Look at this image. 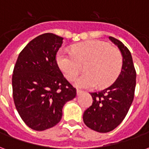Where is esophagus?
Masks as SVG:
<instances>
[{"label":"esophagus","instance_id":"1","mask_svg":"<svg viewBox=\"0 0 149 149\" xmlns=\"http://www.w3.org/2000/svg\"><path fill=\"white\" fill-rule=\"evenodd\" d=\"M83 93H84V92H83V91L80 90V89H77V96L81 95V94H82Z\"/></svg>","mask_w":149,"mask_h":149}]
</instances>
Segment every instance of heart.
Returning <instances> with one entry per match:
<instances>
[{"label": "heart", "instance_id": "b5f03b06", "mask_svg": "<svg viewBox=\"0 0 149 149\" xmlns=\"http://www.w3.org/2000/svg\"><path fill=\"white\" fill-rule=\"evenodd\" d=\"M72 54L60 51L56 54V63L68 80L77 77L84 65L85 74L74 81L76 87L92 88L96 85L105 87L115 81L121 71V52L117 48L98 40L86 41L75 45Z\"/></svg>", "mask_w": 149, "mask_h": 149}]
</instances>
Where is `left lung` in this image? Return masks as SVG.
Masks as SVG:
<instances>
[{"mask_svg":"<svg viewBox=\"0 0 149 149\" xmlns=\"http://www.w3.org/2000/svg\"><path fill=\"white\" fill-rule=\"evenodd\" d=\"M109 38L121 52V71L109 87L91 93L93 104L83 114L86 126L98 132H109L123 121L132 103L136 88V73L131 52L119 40Z\"/></svg>","mask_w":149,"mask_h":149,"instance_id":"left-lung-1","label":"left lung"}]
</instances>
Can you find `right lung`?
<instances>
[{
  "mask_svg": "<svg viewBox=\"0 0 149 149\" xmlns=\"http://www.w3.org/2000/svg\"><path fill=\"white\" fill-rule=\"evenodd\" d=\"M63 37L40 35L20 52L12 78L15 106L26 125L36 131L55 126L66 102L77 95L62 74L56 55Z\"/></svg>",
  "mask_w": 149,
  "mask_h": 149,
  "instance_id": "add662e5",
  "label": "right lung"
}]
</instances>
